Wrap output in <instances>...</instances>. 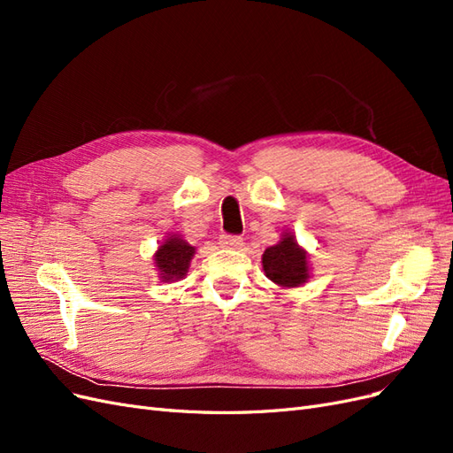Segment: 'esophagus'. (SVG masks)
I'll return each instance as SVG.
<instances>
[{
  "label": "esophagus",
  "instance_id": "34e87169",
  "mask_svg": "<svg viewBox=\"0 0 453 453\" xmlns=\"http://www.w3.org/2000/svg\"><path fill=\"white\" fill-rule=\"evenodd\" d=\"M219 245L225 250H240L243 245V238L242 236H232V234H223L219 238Z\"/></svg>",
  "mask_w": 453,
  "mask_h": 453
}]
</instances>
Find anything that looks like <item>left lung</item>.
<instances>
[{
  "label": "left lung",
  "mask_w": 453,
  "mask_h": 453,
  "mask_svg": "<svg viewBox=\"0 0 453 453\" xmlns=\"http://www.w3.org/2000/svg\"><path fill=\"white\" fill-rule=\"evenodd\" d=\"M263 268L266 278L280 287H298L310 278L308 255L291 232H285L276 245L265 251Z\"/></svg>",
  "instance_id": "left-lung-1"
}]
</instances>
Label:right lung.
I'll list each match as a JSON object with an SVG mask.
<instances>
[{
  "label": "right lung",
  "instance_id": "1",
  "mask_svg": "<svg viewBox=\"0 0 453 453\" xmlns=\"http://www.w3.org/2000/svg\"><path fill=\"white\" fill-rule=\"evenodd\" d=\"M195 257V248L181 236H168L155 253V266L160 272L162 281L183 280L188 272L190 258Z\"/></svg>",
  "mask_w": 453,
  "mask_h": 453
}]
</instances>
